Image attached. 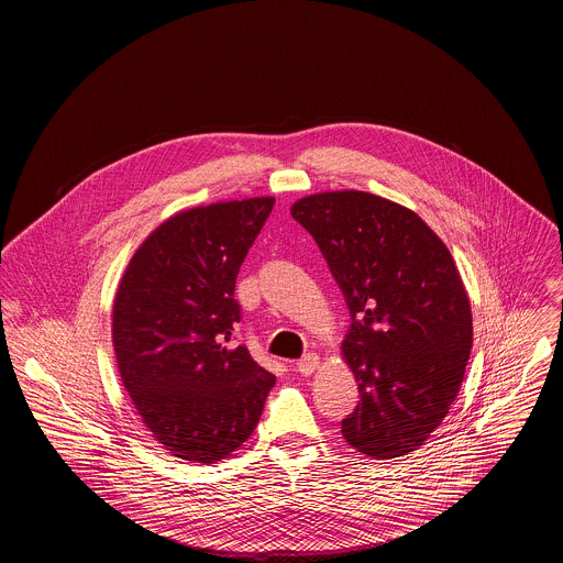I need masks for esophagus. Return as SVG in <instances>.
Here are the masks:
<instances>
[{
  "label": "esophagus",
  "instance_id": "esophagus-1",
  "mask_svg": "<svg viewBox=\"0 0 563 563\" xmlns=\"http://www.w3.org/2000/svg\"><path fill=\"white\" fill-rule=\"evenodd\" d=\"M319 363H321V358H319L317 354H312V352H310V354H306L303 358H299V361H297L295 369H297L301 375L314 374V369L319 367Z\"/></svg>",
  "mask_w": 563,
  "mask_h": 563
}]
</instances>
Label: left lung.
Instances as JSON below:
<instances>
[{
	"label": "left lung",
	"mask_w": 563,
	"mask_h": 563,
	"mask_svg": "<svg viewBox=\"0 0 563 563\" xmlns=\"http://www.w3.org/2000/svg\"><path fill=\"white\" fill-rule=\"evenodd\" d=\"M349 303L342 352L361 401L342 434L361 454L418 450L457 397L473 314L454 257L409 209L367 191H324L291 207Z\"/></svg>",
	"instance_id": "obj_1"
}]
</instances>
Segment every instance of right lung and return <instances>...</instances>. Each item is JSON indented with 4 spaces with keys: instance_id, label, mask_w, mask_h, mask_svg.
<instances>
[{
    "instance_id": "right-lung-1",
    "label": "right lung",
    "mask_w": 563,
    "mask_h": 563,
    "mask_svg": "<svg viewBox=\"0 0 563 563\" xmlns=\"http://www.w3.org/2000/svg\"><path fill=\"white\" fill-rule=\"evenodd\" d=\"M272 207L266 196L173 214L136 249L118 287V372L145 429L175 457H228L257 427L276 382L232 344L236 276Z\"/></svg>"
}]
</instances>
